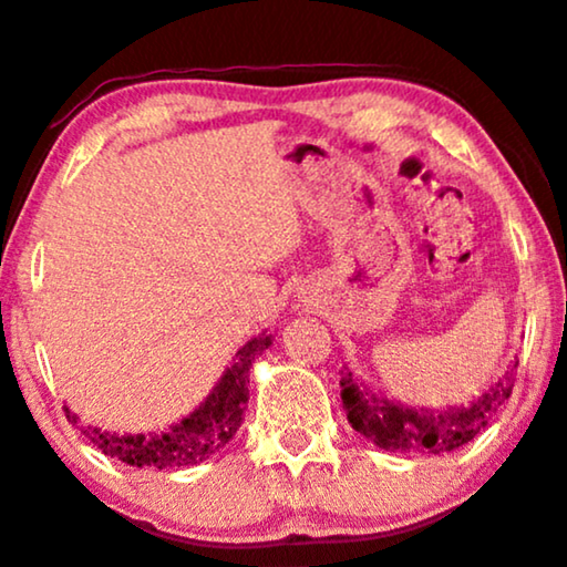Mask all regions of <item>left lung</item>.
Masks as SVG:
<instances>
[{
	"mask_svg": "<svg viewBox=\"0 0 567 567\" xmlns=\"http://www.w3.org/2000/svg\"><path fill=\"white\" fill-rule=\"evenodd\" d=\"M513 370L504 374L499 383L491 385L488 393L478 395L473 406L449 409V412L406 409L393 404V401L374 399L372 393L361 391L353 383L351 372H346V378L340 380V399L349 412L353 431L370 439L374 446L385 449V452L446 454L473 441L488 425V420L499 412L513 393Z\"/></svg>",
	"mask_w": 567,
	"mask_h": 567,
	"instance_id": "obj_1",
	"label": "left lung"
}]
</instances>
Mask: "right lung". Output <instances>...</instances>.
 Instances as JSON below:
<instances>
[{"instance_id":"obj_1","label":"right lung","mask_w":567,"mask_h":567,"mask_svg":"<svg viewBox=\"0 0 567 567\" xmlns=\"http://www.w3.org/2000/svg\"><path fill=\"white\" fill-rule=\"evenodd\" d=\"M271 346V336L254 338L237 351L235 364L224 372L221 383L214 388L208 401L200 409H195L189 417H184L179 425H174L166 433H105L97 427L81 425L76 414L65 409L68 422L81 427L102 454L115 456L118 462H126L132 467H187L208 460L216 452L227 446L231 435L245 420V406H248V383H250V364L258 353H264Z\"/></svg>"}]
</instances>
